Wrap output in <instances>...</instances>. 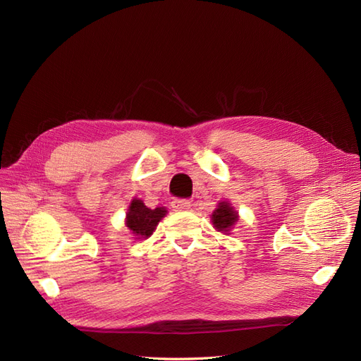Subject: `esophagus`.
I'll return each mask as SVG.
<instances>
[{"mask_svg":"<svg viewBox=\"0 0 361 361\" xmlns=\"http://www.w3.org/2000/svg\"><path fill=\"white\" fill-rule=\"evenodd\" d=\"M171 207L174 211H188L191 207V202L187 199H176L171 202Z\"/></svg>","mask_w":361,"mask_h":361,"instance_id":"34e87169","label":"esophagus"}]
</instances>
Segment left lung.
Here are the masks:
<instances>
[{
    "mask_svg": "<svg viewBox=\"0 0 361 361\" xmlns=\"http://www.w3.org/2000/svg\"><path fill=\"white\" fill-rule=\"evenodd\" d=\"M211 218H212V224L218 232L228 235L231 228L238 221V212L235 211V207L231 203L221 202L218 203L216 209L212 212Z\"/></svg>",
    "mask_w": 361,
    "mask_h": 361,
    "instance_id": "obj_1",
    "label": "left lung"
}]
</instances>
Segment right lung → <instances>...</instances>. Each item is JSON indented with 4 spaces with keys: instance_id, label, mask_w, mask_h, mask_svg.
Segmentation results:
<instances>
[{
    "instance_id": "add662e5",
    "label": "right lung",
    "mask_w": 361,
    "mask_h": 361,
    "mask_svg": "<svg viewBox=\"0 0 361 361\" xmlns=\"http://www.w3.org/2000/svg\"><path fill=\"white\" fill-rule=\"evenodd\" d=\"M166 207L150 209L143 200L134 199L129 204L126 214V227L135 236V239H147L157 228L158 223L166 216Z\"/></svg>"
}]
</instances>
